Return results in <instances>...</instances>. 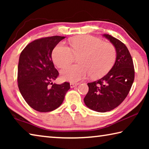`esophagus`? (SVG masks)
<instances>
[{
    "label": "esophagus",
    "instance_id": "34e87169",
    "mask_svg": "<svg viewBox=\"0 0 149 149\" xmlns=\"http://www.w3.org/2000/svg\"><path fill=\"white\" fill-rule=\"evenodd\" d=\"M78 85H79V84H77V83H70V87L74 88L77 87Z\"/></svg>",
    "mask_w": 149,
    "mask_h": 149
}]
</instances>
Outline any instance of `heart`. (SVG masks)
Here are the masks:
<instances>
[{
  "label": "heart",
  "mask_w": 149,
  "mask_h": 149,
  "mask_svg": "<svg viewBox=\"0 0 149 149\" xmlns=\"http://www.w3.org/2000/svg\"><path fill=\"white\" fill-rule=\"evenodd\" d=\"M70 43L72 49L60 42L52 53V60L58 68L69 63L75 55H82L79 59L80 65H69L60 70V75L64 80L77 82L89 75L92 78L101 77L114 64L116 51L112 44L89 35L73 39Z\"/></svg>",
  "instance_id": "1"
}]
</instances>
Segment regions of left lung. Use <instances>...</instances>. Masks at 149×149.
Returning a JSON list of instances; mask_svg holds the SVG:
<instances>
[{
  "instance_id": "left-lung-1",
  "label": "left lung",
  "mask_w": 149,
  "mask_h": 149,
  "mask_svg": "<svg viewBox=\"0 0 149 149\" xmlns=\"http://www.w3.org/2000/svg\"><path fill=\"white\" fill-rule=\"evenodd\" d=\"M103 36L115 47L116 62L104 77L88 83L89 91L84 98L85 105L99 112H108L118 107L127 96L135 77L133 60L127 47L110 35Z\"/></svg>"
}]
</instances>
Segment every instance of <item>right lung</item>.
Masks as SVG:
<instances>
[{
	"label": "right lung",
	"instance_id": "obj_1",
	"mask_svg": "<svg viewBox=\"0 0 149 149\" xmlns=\"http://www.w3.org/2000/svg\"><path fill=\"white\" fill-rule=\"evenodd\" d=\"M64 38L52 36L35 40L20 54L17 85L26 102L38 112H50L58 108L70 88L68 82L53 84L59 73L52 62V52Z\"/></svg>",
	"mask_w": 149,
	"mask_h": 149
}]
</instances>
